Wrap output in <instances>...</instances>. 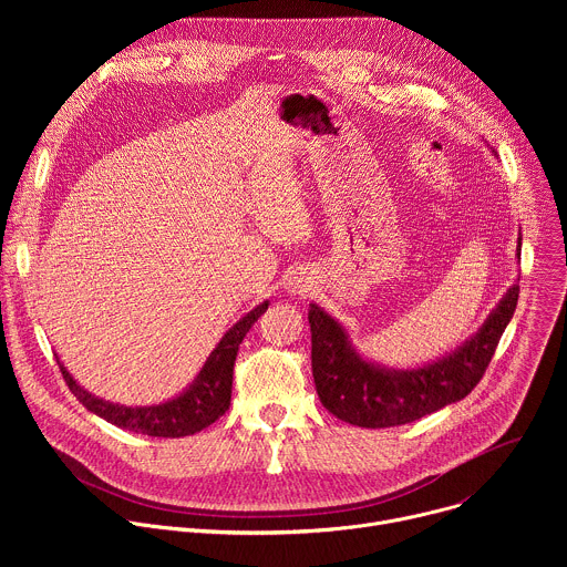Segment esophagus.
Here are the masks:
<instances>
[{
	"label": "esophagus",
	"instance_id": "obj_1",
	"mask_svg": "<svg viewBox=\"0 0 567 567\" xmlns=\"http://www.w3.org/2000/svg\"><path fill=\"white\" fill-rule=\"evenodd\" d=\"M307 278L302 276V274H293V276H289V280H287V291L289 293H307Z\"/></svg>",
	"mask_w": 567,
	"mask_h": 567
}]
</instances>
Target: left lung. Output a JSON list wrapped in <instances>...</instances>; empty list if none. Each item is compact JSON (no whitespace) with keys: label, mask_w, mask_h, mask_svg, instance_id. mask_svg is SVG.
I'll return each mask as SVG.
<instances>
[{"label":"left lung","mask_w":567,"mask_h":567,"mask_svg":"<svg viewBox=\"0 0 567 567\" xmlns=\"http://www.w3.org/2000/svg\"><path fill=\"white\" fill-rule=\"evenodd\" d=\"M516 258L520 260V235ZM518 291V285H512L482 328L453 352L406 370L365 359L341 322L311 302V370L320 403L352 426L390 429L464 399L487 370L514 316Z\"/></svg>","instance_id":"1"}]
</instances>
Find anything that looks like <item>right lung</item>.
I'll return each instance as SVG.
<instances>
[{"label":"right lung","mask_w":567,"mask_h":567,"mask_svg":"<svg viewBox=\"0 0 567 567\" xmlns=\"http://www.w3.org/2000/svg\"><path fill=\"white\" fill-rule=\"evenodd\" d=\"M267 309H269V302L265 300L262 305L251 309L247 316H241L219 339V343L202 365L199 374L193 379V383L184 392H179L168 401L150 403V406H125V403H114L103 396H96L69 374V370L62 365L60 359H58V365L62 370V377L69 390L75 394V399L83 403L90 413L103 417L105 422L123 431H132L150 437L195 435L228 411L230 388H233V363H235L239 343Z\"/></svg>","instance_id":"1"}]
</instances>
